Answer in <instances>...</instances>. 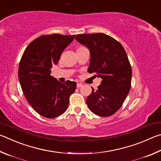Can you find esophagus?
<instances>
[{
  "label": "esophagus",
  "mask_w": 161,
  "mask_h": 161,
  "mask_svg": "<svg viewBox=\"0 0 161 161\" xmlns=\"http://www.w3.org/2000/svg\"><path fill=\"white\" fill-rule=\"evenodd\" d=\"M83 86V84L82 83H77V88H81V87Z\"/></svg>",
  "instance_id": "34e87169"
}]
</instances>
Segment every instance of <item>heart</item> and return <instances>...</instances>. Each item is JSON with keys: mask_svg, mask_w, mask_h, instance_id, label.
<instances>
[{"mask_svg": "<svg viewBox=\"0 0 161 161\" xmlns=\"http://www.w3.org/2000/svg\"><path fill=\"white\" fill-rule=\"evenodd\" d=\"M85 49V47H78L77 48V49H76V52H78V51L82 50V49Z\"/></svg>", "mask_w": 161, "mask_h": 161, "instance_id": "heart-1", "label": "heart"}]
</instances>
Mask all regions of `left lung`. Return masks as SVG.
Listing matches in <instances>:
<instances>
[{"mask_svg":"<svg viewBox=\"0 0 161 161\" xmlns=\"http://www.w3.org/2000/svg\"><path fill=\"white\" fill-rule=\"evenodd\" d=\"M75 39L90 51L88 71L102 78L97 91L86 99L89 109L100 117H109L122 107L131 88L132 70L125 49L103 33L77 35Z\"/></svg>","mask_w":161,"mask_h":161,"instance_id":"obj_1","label":"left lung"}]
</instances>
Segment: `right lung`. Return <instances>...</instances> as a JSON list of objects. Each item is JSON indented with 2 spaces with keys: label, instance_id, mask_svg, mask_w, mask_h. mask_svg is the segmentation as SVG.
Here are the masks:
<instances>
[{
  "label": "right lung",
  "instance_id": "right-lung-1",
  "mask_svg": "<svg viewBox=\"0 0 161 161\" xmlns=\"http://www.w3.org/2000/svg\"><path fill=\"white\" fill-rule=\"evenodd\" d=\"M75 35L53 34L42 35L30 42L22 54L18 78L22 92L32 108L47 118L60 116L66 110L70 95L76 83L58 82L51 75V69L57 64L64 50Z\"/></svg>",
  "mask_w": 161,
  "mask_h": 161
}]
</instances>
